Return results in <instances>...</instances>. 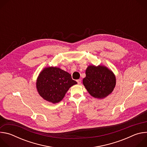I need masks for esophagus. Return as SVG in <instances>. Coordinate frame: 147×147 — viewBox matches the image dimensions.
Instances as JSON below:
<instances>
[{
    "instance_id": "esophagus-1",
    "label": "esophagus",
    "mask_w": 147,
    "mask_h": 147,
    "mask_svg": "<svg viewBox=\"0 0 147 147\" xmlns=\"http://www.w3.org/2000/svg\"><path fill=\"white\" fill-rule=\"evenodd\" d=\"M77 82H78V84H81V80L78 79V80H77Z\"/></svg>"
}]
</instances>
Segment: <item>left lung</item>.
Listing matches in <instances>:
<instances>
[{
  "instance_id": "left-lung-1",
  "label": "left lung",
  "mask_w": 147,
  "mask_h": 147,
  "mask_svg": "<svg viewBox=\"0 0 147 147\" xmlns=\"http://www.w3.org/2000/svg\"><path fill=\"white\" fill-rule=\"evenodd\" d=\"M86 77L82 84L94 98L103 99L111 94L116 86V77L107 67L90 65L86 70Z\"/></svg>"
}]
</instances>
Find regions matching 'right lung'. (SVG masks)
Returning a JSON list of instances; mask_svg holds the SVG:
<instances>
[{"instance_id": "obj_1", "label": "right lung", "mask_w": 147, "mask_h": 147, "mask_svg": "<svg viewBox=\"0 0 147 147\" xmlns=\"http://www.w3.org/2000/svg\"><path fill=\"white\" fill-rule=\"evenodd\" d=\"M77 84L69 73L57 67H48L40 72L36 87L44 99L56 103L63 99L71 86Z\"/></svg>"}]
</instances>
